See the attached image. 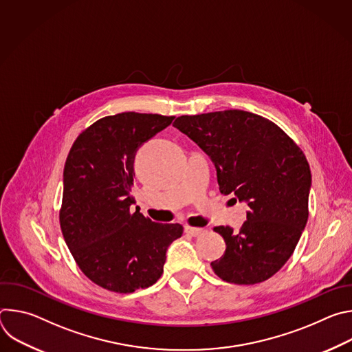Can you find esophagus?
Instances as JSON below:
<instances>
[{
	"instance_id": "1",
	"label": "esophagus",
	"mask_w": 352,
	"mask_h": 352,
	"mask_svg": "<svg viewBox=\"0 0 352 352\" xmlns=\"http://www.w3.org/2000/svg\"><path fill=\"white\" fill-rule=\"evenodd\" d=\"M185 232H186L188 235H192V236H199V235H202V234L205 232V230H204V228H196V227H189V226H186V227H185Z\"/></svg>"
}]
</instances>
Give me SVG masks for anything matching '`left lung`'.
Masks as SVG:
<instances>
[{
  "instance_id": "left-lung-1",
  "label": "left lung",
  "mask_w": 352,
  "mask_h": 352,
  "mask_svg": "<svg viewBox=\"0 0 352 352\" xmlns=\"http://www.w3.org/2000/svg\"><path fill=\"white\" fill-rule=\"evenodd\" d=\"M212 159L223 195L246 202L239 232L214 227L226 241L213 272L232 284H256L289 259L309 210L311 168L302 150L274 122L242 110L181 116L174 124Z\"/></svg>"
}]
</instances>
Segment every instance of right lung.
<instances>
[{
	"label": "right lung",
	"instance_id": "obj_1",
	"mask_svg": "<svg viewBox=\"0 0 352 352\" xmlns=\"http://www.w3.org/2000/svg\"><path fill=\"white\" fill-rule=\"evenodd\" d=\"M175 117L121 113L96 121L74 142L64 167L60 224L71 254L94 284L129 294L153 285L163 274L168 245L181 224H160L138 210L136 150Z\"/></svg>",
	"mask_w": 352,
	"mask_h": 352
}]
</instances>
